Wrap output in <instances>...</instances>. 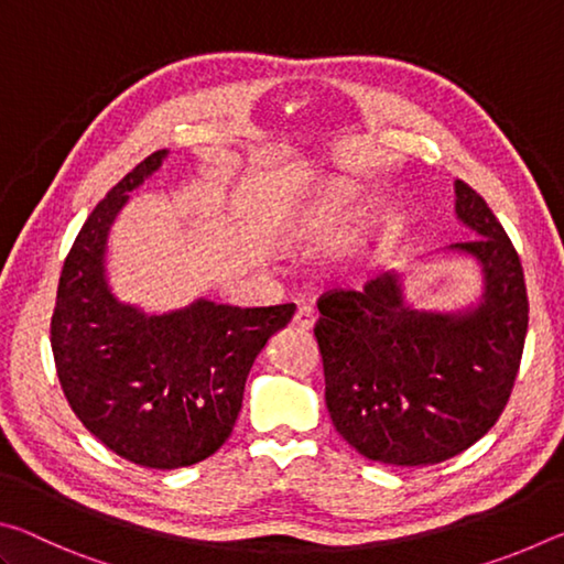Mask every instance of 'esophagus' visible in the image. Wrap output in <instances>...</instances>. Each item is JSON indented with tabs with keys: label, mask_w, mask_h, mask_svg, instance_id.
<instances>
[{
	"label": "esophagus",
	"mask_w": 564,
	"mask_h": 564,
	"mask_svg": "<svg viewBox=\"0 0 564 564\" xmlns=\"http://www.w3.org/2000/svg\"><path fill=\"white\" fill-rule=\"evenodd\" d=\"M313 326H316V313H313V308H308V305H301L293 316V328L313 330Z\"/></svg>",
	"instance_id": "obj_1"
}]
</instances>
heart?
Returning a JSON list of instances; mask_svg holds the SVG:
<instances>
[{"label": "heart", "mask_w": 564, "mask_h": 564, "mask_svg": "<svg viewBox=\"0 0 564 564\" xmlns=\"http://www.w3.org/2000/svg\"><path fill=\"white\" fill-rule=\"evenodd\" d=\"M358 202V188L350 181L330 178L305 188L291 202H283L275 214V224L295 241L323 243L356 218Z\"/></svg>", "instance_id": "heart-1"}]
</instances>
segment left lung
<instances>
[{"instance_id":"left-lung-1","label":"left lung","mask_w":564,"mask_h":564,"mask_svg":"<svg viewBox=\"0 0 564 564\" xmlns=\"http://www.w3.org/2000/svg\"><path fill=\"white\" fill-rule=\"evenodd\" d=\"M455 214L477 234L451 246L482 269L470 308L417 311L395 271L318 301L328 413L368 460L417 467L467 451L498 423L518 378L530 311L520 256L465 181H455Z\"/></svg>"}]
</instances>
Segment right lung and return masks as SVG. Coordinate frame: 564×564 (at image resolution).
Instances as JSON below:
<instances>
[{"label":"right lung","instance_id":"obj_1","mask_svg":"<svg viewBox=\"0 0 564 564\" xmlns=\"http://www.w3.org/2000/svg\"><path fill=\"white\" fill-rule=\"evenodd\" d=\"M161 149L89 214L66 256L52 316L56 376L74 415L123 460L176 470L231 435L253 360L295 305L238 308L198 299L171 313L121 303L107 281V238L129 191L154 174Z\"/></svg>","mask_w":564,"mask_h":564}]
</instances>
